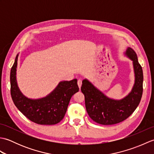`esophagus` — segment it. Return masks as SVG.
I'll return each instance as SVG.
<instances>
[{
	"label": "esophagus",
	"mask_w": 154,
	"mask_h": 154,
	"mask_svg": "<svg viewBox=\"0 0 154 154\" xmlns=\"http://www.w3.org/2000/svg\"><path fill=\"white\" fill-rule=\"evenodd\" d=\"M77 85H78V86H79V89H80L81 87V85H82V81H81V79L78 80V81H77Z\"/></svg>",
	"instance_id": "34e87169"
}]
</instances>
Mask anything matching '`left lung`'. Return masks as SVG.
Returning <instances> with one entry per match:
<instances>
[{
	"label": "left lung",
	"instance_id": "left-lung-1",
	"mask_svg": "<svg viewBox=\"0 0 154 154\" xmlns=\"http://www.w3.org/2000/svg\"><path fill=\"white\" fill-rule=\"evenodd\" d=\"M132 61L134 83L130 92L121 99L107 97L87 79L82 81L81 90L85 95V107L90 118L103 125H111L126 120L136 110L143 93V71L132 48L128 47L124 53Z\"/></svg>",
	"mask_w": 154,
	"mask_h": 154
}]
</instances>
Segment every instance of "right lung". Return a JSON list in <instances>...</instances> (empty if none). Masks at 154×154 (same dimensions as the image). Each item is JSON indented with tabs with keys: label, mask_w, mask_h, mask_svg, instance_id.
<instances>
[{
	"label": "right lung",
	"mask_w": 154,
	"mask_h": 154,
	"mask_svg": "<svg viewBox=\"0 0 154 154\" xmlns=\"http://www.w3.org/2000/svg\"><path fill=\"white\" fill-rule=\"evenodd\" d=\"M18 55L19 54L16 55L10 77L11 97L15 106L26 117L36 124L54 125L59 123L66 113L71 97L79 90L77 79L60 81L48 95L30 99L21 92L18 85L16 69Z\"/></svg>",
	"instance_id": "1"
}]
</instances>
